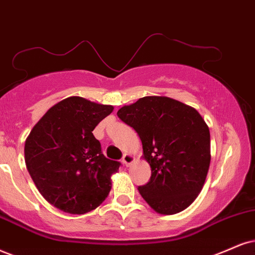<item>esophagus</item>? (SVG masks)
I'll return each mask as SVG.
<instances>
[{
    "mask_svg": "<svg viewBox=\"0 0 255 255\" xmlns=\"http://www.w3.org/2000/svg\"><path fill=\"white\" fill-rule=\"evenodd\" d=\"M133 159H134V157L132 155H130V153H125V155L123 156L122 161H123V163H124L125 165L128 166V165L131 164V163L133 162Z\"/></svg>",
    "mask_w": 255,
    "mask_h": 255,
    "instance_id": "1",
    "label": "esophagus"
}]
</instances>
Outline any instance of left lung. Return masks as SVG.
<instances>
[{"label":"left lung","instance_id":"8db88e82","mask_svg":"<svg viewBox=\"0 0 255 255\" xmlns=\"http://www.w3.org/2000/svg\"><path fill=\"white\" fill-rule=\"evenodd\" d=\"M138 133L151 177L138 190L159 214L189 207L210 164V133L196 110L168 97H143L117 112Z\"/></svg>","mask_w":255,"mask_h":255}]
</instances>
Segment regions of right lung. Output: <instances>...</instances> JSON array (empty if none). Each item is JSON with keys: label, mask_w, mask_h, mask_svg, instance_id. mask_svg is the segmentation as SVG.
Returning <instances> with one entry per match:
<instances>
[{"label": "right lung", "mask_w": 255, "mask_h": 255, "mask_svg": "<svg viewBox=\"0 0 255 255\" xmlns=\"http://www.w3.org/2000/svg\"><path fill=\"white\" fill-rule=\"evenodd\" d=\"M113 111L81 97L61 100L46 112L24 144V161L37 190L52 206L85 214L103 203L121 166L103 155L94 128Z\"/></svg>", "instance_id": "obj_1"}]
</instances>
